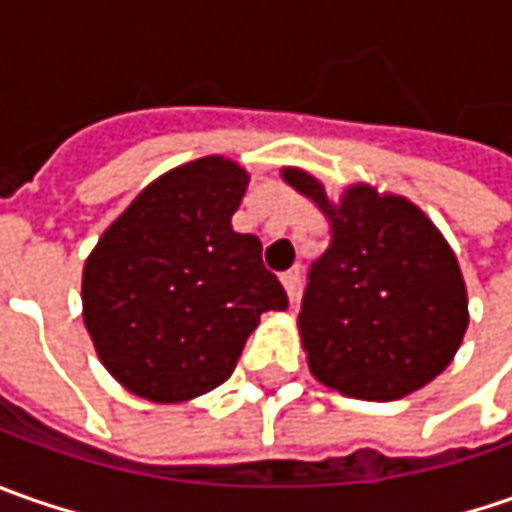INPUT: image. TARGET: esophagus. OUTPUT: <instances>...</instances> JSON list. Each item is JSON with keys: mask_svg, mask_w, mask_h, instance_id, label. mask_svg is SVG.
Returning <instances> with one entry per match:
<instances>
[{"mask_svg": "<svg viewBox=\"0 0 512 512\" xmlns=\"http://www.w3.org/2000/svg\"><path fill=\"white\" fill-rule=\"evenodd\" d=\"M299 282H302V270H299V267H290V270H285V273H282V285H285L287 296H290V299L299 293Z\"/></svg>", "mask_w": 512, "mask_h": 512, "instance_id": "esophagus-1", "label": "esophagus"}]
</instances>
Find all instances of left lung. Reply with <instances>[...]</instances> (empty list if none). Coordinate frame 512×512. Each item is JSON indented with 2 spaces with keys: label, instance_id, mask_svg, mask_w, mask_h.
Segmentation results:
<instances>
[{
  "label": "left lung",
  "instance_id": "1",
  "mask_svg": "<svg viewBox=\"0 0 512 512\" xmlns=\"http://www.w3.org/2000/svg\"><path fill=\"white\" fill-rule=\"evenodd\" d=\"M282 179L330 222V245L310 267L299 313L307 367L364 402H393L433 382L470 325L462 267L422 207L373 185L330 202L302 168Z\"/></svg>",
  "mask_w": 512,
  "mask_h": 512
}]
</instances>
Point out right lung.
I'll return each mask as SVG.
<instances>
[{
    "instance_id": "obj_1",
    "label": "right lung",
    "mask_w": 512,
    "mask_h": 512,
    "mask_svg": "<svg viewBox=\"0 0 512 512\" xmlns=\"http://www.w3.org/2000/svg\"><path fill=\"white\" fill-rule=\"evenodd\" d=\"M247 170L202 156L153 179L99 236L82 319L110 376L139 399L190 402L225 382L267 310H285L262 242L230 219Z\"/></svg>"
}]
</instances>
